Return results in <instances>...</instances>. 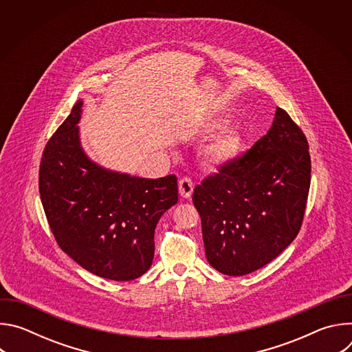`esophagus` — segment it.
<instances>
[{"mask_svg": "<svg viewBox=\"0 0 352 352\" xmlns=\"http://www.w3.org/2000/svg\"><path fill=\"white\" fill-rule=\"evenodd\" d=\"M178 188H179V195L184 199H189L192 196V192H193V182H192L190 178L184 177V178L179 179Z\"/></svg>", "mask_w": 352, "mask_h": 352, "instance_id": "1", "label": "esophagus"}]
</instances>
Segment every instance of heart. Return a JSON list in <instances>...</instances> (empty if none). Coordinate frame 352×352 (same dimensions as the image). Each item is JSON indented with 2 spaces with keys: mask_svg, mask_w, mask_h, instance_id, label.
<instances>
[{
  "mask_svg": "<svg viewBox=\"0 0 352 352\" xmlns=\"http://www.w3.org/2000/svg\"><path fill=\"white\" fill-rule=\"evenodd\" d=\"M227 121L223 118H214L206 122L205 132L214 133L226 126ZM246 148L245 133L236 126H228L217 133V136L202 150V160L205 166L210 168H219L223 166L238 162Z\"/></svg>",
  "mask_w": 352,
  "mask_h": 352,
  "instance_id": "heart-1",
  "label": "heart"
}]
</instances>
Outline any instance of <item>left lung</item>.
<instances>
[{"mask_svg": "<svg viewBox=\"0 0 352 352\" xmlns=\"http://www.w3.org/2000/svg\"><path fill=\"white\" fill-rule=\"evenodd\" d=\"M309 185L308 140L277 107L272 128L252 148L193 190L212 267L243 276L277 258L299 232Z\"/></svg>", "mask_w": 352, "mask_h": 352, "instance_id": "left-lung-1", "label": "left lung"}]
</instances>
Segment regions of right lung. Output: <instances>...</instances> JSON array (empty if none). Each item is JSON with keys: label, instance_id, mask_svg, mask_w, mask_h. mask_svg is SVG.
Returning <instances> with one entry per match:
<instances>
[{"label": "right lung", "instance_id": "add662e5", "mask_svg": "<svg viewBox=\"0 0 352 352\" xmlns=\"http://www.w3.org/2000/svg\"><path fill=\"white\" fill-rule=\"evenodd\" d=\"M82 104L45 144L43 209L57 243L79 266L114 281L135 280L152 266L156 226L178 202L177 177L139 178L91 162L79 139Z\"/></svg>", "mask_w": 352, "mask_h": 352}]
</instances>
